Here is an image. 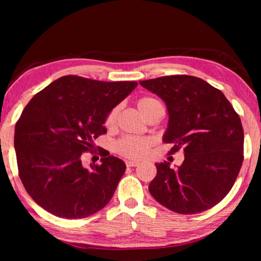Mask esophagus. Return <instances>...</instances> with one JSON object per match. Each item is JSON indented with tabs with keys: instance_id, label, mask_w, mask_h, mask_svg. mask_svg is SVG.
Masks as SVG:
<instances>
[{
	"instance_id": "obj_1",
	"label": "esophagus",
	"mask_w": 261,
	"mask_h": 261,
	"mask_svg": "<svg viewBox=\"0 0 261 261\" xmlns=\"http://www.w3.org/2000/svg\"><path fill=\"white\" fill-rule=\"evenodd\" d=\"M138 165H139V162H136V160H129V162H126L127 167H136Z\"/></svg>"
}]
</instances>
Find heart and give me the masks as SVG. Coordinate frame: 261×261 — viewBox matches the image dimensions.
<instances>
[{
	"mask_svg": "<svg viewBox=\"0 0 261 261\" xmlns=\"http://www.w3.org/2000/svg\"><path fill=\"white\" fill-rule=\"evenodd\" d=\"M137 108L140 114L143 116L149 111L157 108H163L162 103L153 97H142L137 102ZM116 115H118V109L111 111L105 119V126L112 127L115 124ZM151 147V140L146 137H125L114 145L115 151L121 156L129 159H142L145 158L149 149Z\"/></svg>",
	"mask_w": 261,
	"mask_h": 261,
	"instance_id": "1",
	"label": "heart"
}]
</instances>
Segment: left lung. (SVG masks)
I'll list each match as a JSON object with an SVG mask.
<instances>
[{
  "label": "left lung",
  "mask_w": 261,
  "mask_h": 261,
  "mask_svg": "<svg viewBox=\"0 0 261 261\" xmlns=\"http://www.w3.org/2000/svg\"><path fill=\"white\" fill-rule=\"evenodd\" d=\"M163 99L168 124L163 137L174 143L169 153L184 150L177 169L157 163L149 192L158 203L180 214L204 212L222 201L243 162L239 115L218 88L198 77L174 75L139 82Z\"/></svg>",
  "instance_id": "obj_1"
}]
</instances>
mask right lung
<instances>
[{
    "instance_id": "add662e5",
    "label": "right lung",
    "mask_w": 261,
    "mask_h": 261,
    "mask_svg": "<svg viewBox=\"0 0 261 261\" xmlns=\"http://www.w3.org/2000/svg\"><path fill=\"white\" fill-rule=\"evenodd\" d=\"M137 82H101L67 75L36 94L14 130L19 175L37 204L59 218L83 219L112 198L126 166L102 150L101 165L82 164V153L107 134L105 119Z\"/></svg>"
}]
</instances>
